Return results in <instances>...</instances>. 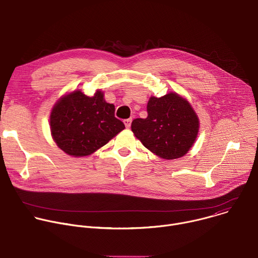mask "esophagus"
Listing matches in <instances>:
<instances>
[{
	"instance_id": "34e87169",
	"label": "esophagus",
	"mask_w": 258,
	"mask_h": 258,
	"mask_svg": "<svg viewBox=\"0 0 258 258\" xmlns=\"http://www.w3.org/2000/svg\"><path fill=\"white\" fill-rule=\"evenodd\" d=\"M124 124H125V127L126 128H130L131 127V124H132V118H127V119H124Z\"/></svg>"
}]
</instances>
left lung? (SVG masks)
<instances>
[{"label":"left lung","mask_w":258,"mask_h":258,"mask_svg":"<svg viewBox=\"0 0 258 258\" xmlns=\"http://www.w3.org/2000/svg\"><path fill=\"white\" fill-rule=\"evenodd\" d=\"M147 111V118L133 120L135 136L161 158L175 159L185 155L199 131L198 117L189 102L175 93L151 97Z\"/></svg>","instance_id":"obj_1"}]
</instances>
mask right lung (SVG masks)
Listing matches in <instances>:
<instances>
[{
  "label": "right lung",
  "mask_w": 258,
  "mask_h": 258,
  "mask_svg": "<svg viewBox=\"0 0 258 258\" xmlns=\"http://www.w3.org/2000/svg\"><path fill=\"white\" fill-rule=\"evenodd\" d=\"M114 111V105L107 103L100 91L93 97L81 91L72 92L61 98L52 110V137L68 155H90L124 130Z\"/></svg>",
  "instance_id": "obj_1"
}]
</instances>
